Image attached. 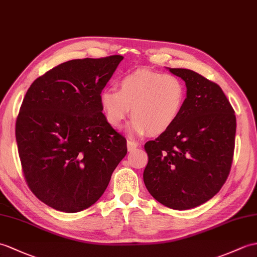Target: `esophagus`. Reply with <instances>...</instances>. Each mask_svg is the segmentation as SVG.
<instances>
[{
    "mask_svg": "<svg viewBox=\"0 0 257 257\" xmlns=\"http://www.w3.org/2000/svg\"><path fill=\"white\" fill-rule=\"evenodd\" d=\"M139 147V145L137 142L133 141V140H128L127 141V148H128V151H134L136 150L137 148Z\"/></svg>",
    "mask_w": 257,
    "mask_h": 257,
    "instance_id": "obj_1",
    "label": "esophagus"
}]
</instances>
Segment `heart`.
Returning a JSON list of instances; mask_svg holds the SVG:
<instances>
[{
	"mask_svg": "<svg viewBox=\"0 0 257 257\" xmlns=\"http://www.w3.org/2000/svg\"><path fill=\"white\" fill-rule=\"evenodd\" d=\"M186 100V88L174 74L137 70L118 81V91L105 88L99 103L106 120L119 128L129 114L134 117L129 130L143 136H158L171 129L181 116Z\"/></svg>",
	"mask_w": 257,
	"mask_h": 257,
	"instance_id": "1",
	"label": "heart"
}]
</instances>
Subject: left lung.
Listing matches in <instances>:
<instances>
[{
    "mask_svg": "<svg viewBox=\"0 0 257 257\" xmlns=\"http://www.w3.org/2000/svg\"><path fill=\"white\" fill-rule=\"evenodd\" d=\"M186 84V100L171 129L145 145L143 182L154 199L175 210L216 195L233 160L236 119L218 84L188 69H170Z\"/></svg>",
    "mask_w": 257,
    "mask_h": 257,
    "instance_id": "8db88e82",
    "label": "left lung"
}]
</instances>
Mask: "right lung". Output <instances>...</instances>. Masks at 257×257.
I'll return each instance as SVG.
<instances>
[{
  "instance_id": "obj_1",
  "label": "right lung",
  "mask_w": 257,
  "mask_h": 257,
  "mask_svg": "<svg viewBox=\"0 0 257 257\" xmlns=\"http://www.w3.org/2000/svg\"><path fill=\"white\" fill-rule=\"evenodd\" d=\"M122 59L59 64L36 79L23 99L15 127L23 173L35 196L53 209L73 213L94 205L127 154L126 138L99 103Z\"/></svg>"
}]
</instances>
